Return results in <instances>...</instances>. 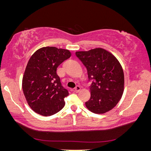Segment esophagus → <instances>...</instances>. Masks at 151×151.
Listing matches in <instances>:
<instances>
[{"instance_id":"34e87169","label":"esophagus","mask_w":151,"mask_h":151,"mask_svg":"<svg viewBox=\"0 0 151 151\" xmlns=\"http://www.w3.org/2000/svg\"><path fill=\"white\" fill-rule=\"evenodd\" d=\"M80 86H79V85H77L75 87V91L76 92V93H78V92H79L80 91Z\"/></svg>"}]
</instances>
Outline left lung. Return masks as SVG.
<instances>
[{"label":"left lung","mask_w":151,"mask_h":151,"mask_svg":"<svg viewBox=\"0 0 151 151\" xmlns=\"http://www.w3.org/2000/svg\"><path fill=\"white\" fill-rule=\"evenodd\" d=\"M76 55L87 69L91 98L85 104L97 114L111 111L122 96L124 75L122 67L112 53L102 48L77 51Z\"/></svg>","instance_id":"obj_1"}]
</instances>
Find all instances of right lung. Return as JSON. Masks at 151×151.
<instances>
[{
	"label": "right lung",
	"mask_w": 151,
	"mask_h": 151,
	"mask_svg": "<svg viewBox=\"0 0 151 151\" xmlns=\"http://www.w3.org/2000/svg\"><path fill=\"white\" fill-rule=\"evenodd\" d=\"M67 49L46 47L37 50L29 60L22 78V91L34 112L50 116L65 106L69 92L62 85L57 68L71 57Z\"/></svg>",
	"instance_id": "add662e5"
}]
</instances>
